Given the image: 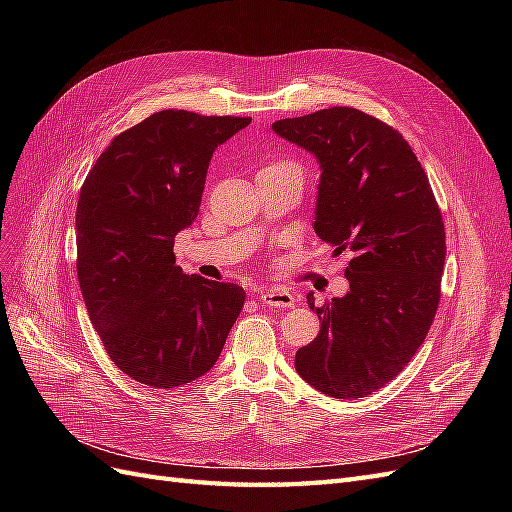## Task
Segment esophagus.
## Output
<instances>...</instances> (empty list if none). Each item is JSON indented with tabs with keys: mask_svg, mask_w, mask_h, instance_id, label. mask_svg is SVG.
Here are the masks:
<instances>
[{
	"mask_svg": "<svg viewBox=\"0 0 512 512\" xmlns=\"http://www.w3.org/2000/svg\"><path fill=\"white\" fill-rule=\"evenodd\" d=\"M260 301L269 305V307H292L294 305V297L284 290V288H269V290H262L260 292Z\"/></svg>",
	"mask_w": 512,
	"mask_h": 512,
	"instance_id": "esophagus-1",
	"label": "esophagus"
}]
</instances>
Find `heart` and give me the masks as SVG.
Here are the masks:
<instances>
[{
    "mask_svg": "<svg viewBox=\"0 0 512 512\" xmlns=\"http://www.w3.org/2000/svg\"><path fill=\"white\" fill-rule=\"evenodd\" d=\"M282 164H284V162H282Z\"/></svg>",
    "mask_w": 512,
    "mask_h": 512,
    "instance_id": "1",
    "label": "heart"
}]
</instances>
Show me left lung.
Listing matches in <instances>:
<instances>
[{
    "label": "left lung",
    "mask_w": 512,
    "mask_h": 512,
    "mask_svg": "<svg viewBox=\"0 0 512 512\" xmlns=\"http://www.w3.org/2000/svg\"><path fill=\"white\" fill-rule=\"evenodd\" d=\"M273 132L320 164L316 235L350 252V290L322 307L320 333L294 356L297 374L335 399L389 384L425 342L440 303L444 222L408 141L350 106L280 119Z\"/></svg>",
    "instance_id": "left-lung-1"
}]
</instances>
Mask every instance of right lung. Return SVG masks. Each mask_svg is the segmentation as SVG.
I'll list each match as a JSON object with an SVG mask.
<instances>
[{
    "mask_svg": "<svg viewBox=\"0 0 512 512\" xmlns=\"http://www.w3.org/2000/svg\"><path fill=\"white\" fill-rule=\"evenodd\" d=\"M252 119L160 111L115 136L76 205V273L111 361L151 389L188 384L218 361L245 292L175 265L213 151Z\"/></svg>",
    "mask_w": 512,
    "mask_h": 512,
    "instance_id": "right-lung-1",
    "label": "right lung"
}]
</instances>
